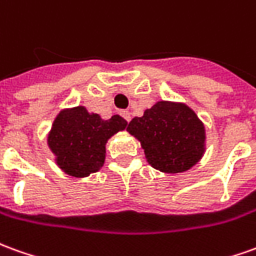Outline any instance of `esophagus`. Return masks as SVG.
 <instances>
[{
    "label": "esophagus",
    "instance_id": "obj_1",
    "mask_svg": "<svg viewBox=\"0 0 256 256\" xmlns=\"http://www.w3.org/2000/svg\"><path fill=\"white\" fill-rule=\"evenodd\" d=\"M122 116H123V119H124L126 122H130V119H132V114H130L128 110H123Z\"/></svg>",
    "mask_w": 256,
    "mask_h": 256
}]
</instances>
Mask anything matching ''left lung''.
<instances>
[{
	"instance_id": "left-lung-1",
	"label": "left lung",
	"mask_w": 256,
	"mask_h": 256,
	"mask_svg": "<svg viewBox=\"0 0 256 256\" xmlns=\"http://www.w3.org/2000/svg\"><path fill=\"white\" fill-rule=\"evenodd\" d=\"M128 132L138 138L148 164L165 173L188 170L205 151V128L184 104L159 101L132 119Z\"/></svg>"
}]
</instances>
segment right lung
I'll use <instances>...</instances> for the list:
<instances>
[{"mask_svg": "<svg viewBox=\"0 0 256 256\" xmlns=\"http://www.w3.org/2000/svg\"><path fill=\"white\" fill-rule=\"evenodd\" d=\"M126 126L128 122L119 115L104 120L97 114H88L84 106H76L60 110L55 118L48 146L62 170L86 178L102 168L106 141Z\"/></svg>", "mask_w": 256, "mask_h": 256, "instance_id": "obj_1", "label": "right lung"}]
</instances>
